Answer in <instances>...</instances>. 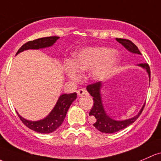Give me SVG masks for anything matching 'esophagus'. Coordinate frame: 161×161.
I'll use <instances>...</instances> for the list:
<instances>
[{
	"label": "esophagus",
	"instance_id": "esophagus-1",
	"mask_svg": "<svg viewBox=\"0 0 161 161\" xmlns=\"http://www.w3.org/2000/svg\"><path fill=\"white\" fill-rule=\"evenodd\" d=\"M77 93L79 96H84V95H87L88 92H87V91L85 90L84 89H79L77 90Z\"/></svg>",
	"mask_w": 161,
	"mask_h": 161
}]
</instances>
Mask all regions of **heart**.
Returning a JSON list of instances; mask_svg holds the SVG:
<instances>
[{
	"label": "heart",
	"instance_id": "heart-1",
	"mask_svg": "<svg viewBox=\"0 0 161 161\" xmlns=\"http://www.w3.org/2000/svg\"><path fill=\"white\" fill-rule=\"evenodd\" d=\"M119 60L112 48H87L74 54L72 62L65 65V72L69 79L77 80L79 71L90 70L91 76L94 79H103L113 72Z\"/></svg>",
	"mask_w": 161,
	"mask_h": 161
}]
</instances>
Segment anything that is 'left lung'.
<instances>
[{"instance_id":"left-lung-1","label":"left lung","mask_w":161,"mask_h":161,"mask_svg":"<svg viewBox=\"0 0 161 161\" xmlns=\"http://www.w3.org/2000/svg\"><path fill=\"white\" fill-rule=\"evenodd\" d=\"M118 42L121 44L122 45L125 47L129 52L134 54L141 55L140 52L139 51L138 48L136 45L133 43L131 41L128 39H123V38H116ZM139 66L143 68L147 72L150 81V66L147 63H140L139 64ZM103 83L101 82H95L93 84L87 86L86 89L89 94L93 97V106L92 109L89 112V116H92L96 119L93 126L98 130H99L102 133H113L116 132L127 127L130 124L134 123L137 119V118L141 114L145 105H143L142 109L139 112V113L134 117L130 118V119H126V120H115L111 119L109 116L106 113L103 107V104L102 103V98H101L100 90L102 88Z\"/></svg>"}]
</instances>
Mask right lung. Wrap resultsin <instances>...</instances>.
Wrapping results in <instances>:
<instances>
[{"label": "right lung", "mask_w": 161, "mask_h": 161, "mask_svg": "<svg viewBox=\"0 0 161 161\" xmlns=\"http://www.w3.org/2000/svg\"><path fill=\"white\" fill-rule=\"evenodd\" d=\"M59 37L51 36L45 38H38L33 41H30L27 43L24 44L19 48L16 55L20 52L28 49H40V48H48L54 45L55 42L58 40ZM77 97V93L73 92L70 94L61 95L58 98L55 107L52 112L43 119L38 121H31L24 119L18 113L20 119L27 127L35 132L40 133H50L56 130L63 123L68 109L70 107L71 104L73 103Z\"/></svg>", "instance_id": "1"}]
</instances>
